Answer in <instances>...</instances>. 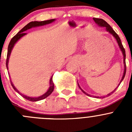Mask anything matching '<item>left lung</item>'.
I'll list each match as a JSON object with an SVG mask.
<instances>
[{
	"label": "left lung",
	"instance_id": "1",
	"mask_svg": "<svg viewBox=\"0 0 132 132\" xmlns=\"http://www.w3.org/2000/svg\"><path fill=\"white\" fill-rule=\"evenodd\" d=\"M93 20H94V22H95L97 24H98V25H99V26H100V27H105V28H106V30H107V32H109V33H110V34H111L113 36H114V38H115V39H116L117 42H118V45H119V48H120L121 50L122 53H123V55L124 73H123V77H122L121 80L120 82H119V85H118V87H117L114 90V91H112L111 93H109V94H108L107 95V96H110V94H112V93H114V92L116 90V89L118 88V87H119V85H120V84L121 83V82H122V81H123V80L124 79V78H125V74H126V62H125V59H126V54H125V48H124V47H123V45H122L121 41V39H120V38H119V36H118V34H116V32L114 31V30H113V29H112V28L110 26V25L108 24V23H107V22H105V21L104 20L101 19V18H93ZM78 87H79V88L80 89H81V91H82V92H83V93H84V94H86V95H87V96H90L89 94H87V93H86V92H85L84 91H83V90H82V89H81V87H80V86H79V85H78ZM94 97H95V98H104V96H102V97H99V96H94Z\"/></svg>",
	"mask_w": 132,
	"mask_h": 132
}]
</instances>
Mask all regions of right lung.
<instances>
[{
	"instance_id": "right-lung-1",
	"label": "right lung",
	"mask_w": 132,
	"mask_h": 132,
	"mask_svg": "<svg viewBox=\"0 0 132 132\" xmlns=\"http://www.w3.org/2000/svg\"><path fill=\"white\" fill-rule=\"evenodd\" d=\"M55 20V19H51V20H45V21H41V22H37V21H35V22H31L30 23H28L27 25H26L23 29H21L14 37L11 39L10 43H9V45H8V48H7V59H6V67H7V69L8 70V62H9V57H10L12 49L14 47V45L22 37H23V36H25V34H27V33L25 32V30H28V29H30L32 27H39V26H43V25H45L46 24H49V23H52ZM11 81V80H10ZM11 84L12 87H13V89H14V91H16L18 94H20L22 96H23V98H25L27 100L30 101V102H37V101H39L41 100H43L45 98H46V97L48 96L49 95L51 94V93H52L54 89V82H53L52 80V77H51V78L50 79V87L48 88V91L43 94V95L40 96L39 97H36V98H32V97H29L27 96H25L22 94V93H20L18 90L16 89L15 87L14 86V85L13 84L12 82L11 81Z\"/></svg>"
}]
</instances>
